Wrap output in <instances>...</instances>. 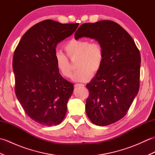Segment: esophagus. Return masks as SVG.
Instances as JSON below:
<instances>
[{
	"mask_svg": "<svg viewBox=\"0 0 155 155\" xmlns=\"http://www.w3.org/2000/svg\"><path fill=\"white\" fill-rule=\"evenodd\" d=\"M74 87H84V84H75Z\"/></svg>",
	"mask_w": 155,
	"mask_h": 155,
	"instance_id": "34e87169",
	"label": "esophagus"
}]
</instances>
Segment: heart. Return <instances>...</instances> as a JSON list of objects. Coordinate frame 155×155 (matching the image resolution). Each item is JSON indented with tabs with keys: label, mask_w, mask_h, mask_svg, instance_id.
Instances as JSON below:
<instances>
[{
	"label": "heart",
	"mask_w": 155,
	"mask_h": 155,
	"mask_svg": "<svg viewBox=\"0 0 155 155\" xmlns=\"http://www.w3.org/2000/svg\"><path fill=\"white\" fill-rule=\"evenodd\" d=\"M64 50L70 58L78 57L77 71L72 77L75 82H87L92 74L99 71L104 57V48L100 42H90L86 39H72L64 46ZM55 64L59 72L64 77L69 78L72 74V68L68 57L60 51L54 54Z\"/></svg>",
	"instance_id": "heart-1"
}]
</instances>
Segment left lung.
Segmentation results:
<instances>
[{
    "mask_svg": "<svg viewBox=\"0 0 155 155\" xmlns=\"http://www.w3.org/2000/svg\"><path fill=\"white\" fill-rule=\"evenodd\" d=\"M83 37L94 38L104 48L102 67L86 86L85 110L92 123L107 126L126 115L139 92L140 52L130 35L111 21L81 25L74 38Z\"/></svg>",
    "mask_w": 155,
    "mask_h": 155,
    "instance_id": "8db88e82",
    "label": "left lung"
}]
</instances>
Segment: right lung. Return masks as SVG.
Listing matches in <instances>:
<instances>
[{
  "label": "right lung",
  "mask_w": 155,
  "mask_h": 155,
  "mask_svg": "<svg viewBox=\"0 0 155 155\" xmlns=\"http://www.w3.org/2000/svg\"><path fill=\"white\" fill-rule=\"evenodd\" d=\"M78 25L41 21L25 32L15 51L16 96L28 116L42 125L60 124L67 113L73 84L59 73L54 54L58 42L70 37Z\"/></svg>",
  "instance_id": "obj_1"
}]
</instances>
